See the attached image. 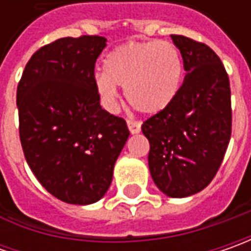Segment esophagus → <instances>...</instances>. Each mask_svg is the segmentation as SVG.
<instances>
[{
    "mask_svg": "<svg viewBox=\"0 0 251 251\" xmlns=\"http://www.w3.org/2000/svg\"><path fill=\"white\" fill-rule=\"evenodd\" d=\"M127 126H128V130L131 131V134H138L141 131V123L135 120H128L127 121Z\"/></svg>",
    "mask_w": 251,
    "mask_h": 251,
    "instance_id": "1",
    "label": "esophagus"
}]
</instances>
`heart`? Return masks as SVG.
Returning <instances> with one entry per match:
<instances>
[{
  "mask_svg": "<svg viewBox=\"0 0 251 251\" xmlns=\"http://www.w3.org/2000/svg\"><path fill=\"white\" fill-rule=\"evenodd\" d=\"M183 81V60L170 42H128L113 50L104 61V73L95 85L106 109L114 110L119 100L116 84L140 113L156 114L175 100Z\"/></svg>",
  "mask_w": 251,
  "mask_h": 251,
  "instance_id": "b5f03b06",
  "label": "heart"
}]
</instances>
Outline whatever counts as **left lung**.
<instances>
[{
	"mask_svg": "<svg viewBox=\"0 0 251 251\" xmlns=\"http://www.w3.org/2000/svg\"><path fill=\"white\" fill-rule=\"evenodd\" d=\"M187 71L175 100L142 124L151 176L175 198L204 190L215 177L232 132L230 83L207 44L172 34Z\"/></svg>",
	"mask_w": 251,
	"mask_h": 251,
	"instance_id": "8db88e82",
	"label": "left lung"
}]
</instances>
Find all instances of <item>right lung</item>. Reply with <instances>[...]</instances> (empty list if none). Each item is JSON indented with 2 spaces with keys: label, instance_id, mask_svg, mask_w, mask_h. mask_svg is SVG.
Instances as JSON below:
<instances>
[{
  "label": "right lung",
  "instance_id": "add662e5",
  "mask_svg": "<svg viewBox=\"0 0 251 251\" xmlns=\"http://www.w3.org/2000/svg\"><path fill=\"white\" fill-rule=\"evenodd\" d=\"M101 36L63 37L40 47L18 83L25 158L50 194L68 204L100 200L130 135L124 119L101 109L95 64Z\"/></svg>",
  "mask_w": 251,
  "mask_h": 251
}]
</instances>
